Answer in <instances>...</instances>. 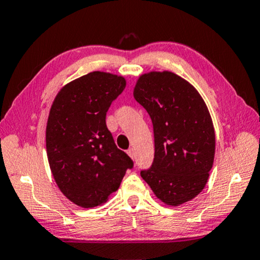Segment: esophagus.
Wrapping results in <instances>:
<instances>
[{
    "label": "esophagus",
    "mask_w": 260,
    "mask_h": 260,
    "mask_svg": "<svg viewBox=\"0 0 260 260\" xmlns=\"http://www.w3.org/2000/svg\"><path fill=\"white\" fill-rule=\"evenodd\" d=\"M127 154L129 155V157L132 159H134V157H136V152H134V148H129V150L127 151Z\"/></svg>",
    "instance_id": "esophagus-1"
}]
</instances>
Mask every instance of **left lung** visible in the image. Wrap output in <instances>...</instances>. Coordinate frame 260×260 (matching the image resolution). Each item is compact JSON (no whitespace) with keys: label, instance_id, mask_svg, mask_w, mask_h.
<instances>
[{"label":"left lung","instance_id":"left-lung-1","mask_svg":"<svg viewBox=\"0 0 260 260\" xmlns=\"http://www.w3.org/2000/svg\"><path fill=\"white\" fill-rule=\"evenodd\" d=\"M134 99L153 123L154 159L141 177L161 202L181 206L202 191L215 154V132L199 91L170 71L141 75Z\"/></svg>","mask_w":260,"mask_h":260}]
</instances>
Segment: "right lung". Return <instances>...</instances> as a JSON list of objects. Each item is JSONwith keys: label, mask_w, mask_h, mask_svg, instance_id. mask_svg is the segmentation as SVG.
Wrapping results in <instances>:
<instances>
[{"label": "right lung", "mask_w": 260, "mask_h": 260, "mask_svg": "<svg viewBox=\"0 0 260 260\" xmlns=\"http://www.w3.org/2000/svg\"><path fill=\"white\" fill-rule=\"evenodd\" d=\"M124 86L122 76L94 71L64 85L52 103L48 164L60 191L83 208L105 203L133 168L106 124L107 112Z\"/></svg>", "instance_id": "obj_1"}]
</instances>
